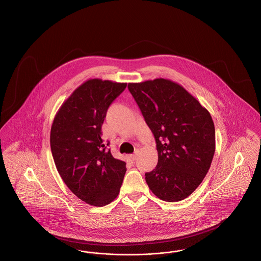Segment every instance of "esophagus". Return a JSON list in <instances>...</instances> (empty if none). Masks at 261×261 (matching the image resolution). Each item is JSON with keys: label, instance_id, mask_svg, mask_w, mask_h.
Instances as JSON below:
<instances>
[{"label": "esophagus", "instance_id": "esophagus-1", "mask_svg": "<svg viewBox=\"0 0 261 261\" xmlns=\"http://www.w3.org/2000/svg\"><path fill=\"white\" fill-rule=\"evenodd\" d=\"M130 158H131V160H132V161H135L136 159H137V154H131V155H130Z\"/></svg>", "mask_w": 261, "mask_h": 261}]
</instances>
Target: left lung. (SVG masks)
<instances>
[{
    "instance_id": "obj_1",
    "label": "left lung",
    "mask_w": 261,
    "mask_h": 261,
    "mask_svg": "<svg viewBox=\"0 0 261 261\" xmlns=\"http://www.w3.org/2000/svg\"><path fill=\"white\" fill-rule=\"evenodd\" d=\"M128 89L156 142V167L146 173L148 188L163 201L188 198L207 175L215 154L211 114L170 80L130 83Z\"/></svg>"
}]
</instances>
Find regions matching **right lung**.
I'll return each mask as SVG.
<instances>
[{"mask_svg":"<svg viewBox=\"0 0 261 261\" xmlns=\"http://www.w3.org/2000/svg\"><path fill=\"white\" fill-rule=\"evenodd\" d=\"M126 85L86 81L63 103L51 125L50 147L59 175L76 197L96 207L117 197L125 175V162L106 148L101 130L110 105Z\"/></svg>","mask_w":261,"mask_h":261,"instance_id":"add662e5","label":"right lung"}]
</instances>
